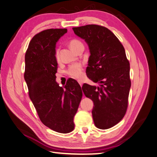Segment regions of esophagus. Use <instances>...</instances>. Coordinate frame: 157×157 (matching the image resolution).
Instances as JSON below:
<instances>
[{"mask_svg":"<svg viewBox=\"0 0 157 157\" xmlns=\"http://www.w3.org/2000/svg\"><path fill=\"white\" fill-rule=\"evenodd\" d=\"M78 83H79V84L80 85V86H82V85H83V81H82V80H78Z\"/></svg>","mask_w":157,"mask_h":157,"instance_id":"esophagus-1","label":"esophagus"}]
</instances>
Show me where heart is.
<instances>
[{"instance_id": "obj_1", "label": "heart", "mask_w": 157, "mask_h": 157, "mask_svg": "<svg viewBox=\"0 0 157 157\" xmlns=\"http://www.w3.org/2000/svg\"><path fill=\"white\" fill-rule=\"evenodd\" d=\"M69 45H70V48L74 51V52H76L79 47L81 46H83L82 43L79 41L78 39H72L69 43ZM56 59H59V51L57 49L56 52ZM68 74L71 76L75 78H81L83 76V66L81 64H75L71 66L69 68L68 70Z\"/></svg>"}]
</instances>
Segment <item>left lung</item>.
<instances>
[{"mask_svg": "<svg viewBox=\"0 0 157 157\" xmlns=\"http://www.w3.org/2000/svg\"><path fill=\"white\" fill-rule=\"evenodd\" d=\"M74 33L88 45L87 77L98 86L84 83L82 90L94 102L92 117L100 129L115 126L128 107L130 63L122 43L108 29L96 25L74 27Z\"/></svg>", "mask_w": 157, "mask_h": 157, "instance_id": "left-lung-1", "label": "left lung"}]
</instances>
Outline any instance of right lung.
Returning a JSON list of instances; mask_svg holds the SVG:
<instances>
[{
    "label": "right lung",
    "instance_id": "add662e5",
    "mask_svg": "<svg viewBox=\"0 0 157 157\" xmlns=\"http://www.w3.org/2000/svg\"><path fill=\"white\" fill-rule=\"evenodd\" d=\"M67 29H50L35 35L25 53L24 78L29 95L43 124L56 132L74 129V118L82 98L76 80L70 78L60 87L56 82V43Z\"/></svg>",
    "mask_w": 157,
    "mask_h": 157
}]
</instances>
